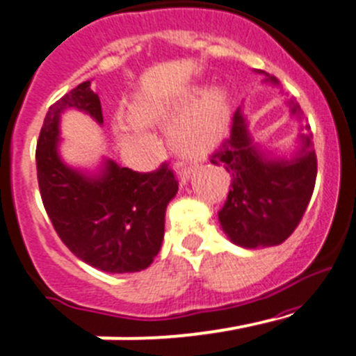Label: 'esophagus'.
I'll return each mask as SVG.
<instances>
[{"instance_id":"1","label":"esophagus","mask_w":356,"mask_h":356,"mask_svg":"<svg viewBox=\"0 0 356 356\" xmlns=\"http://www.w3.org/2000/svg\"><path fill=\"white\" fill-rule=\"evenodd\" d=\"M177 167H182V163H179ZM191 172H193V167H184L181 172H179V181H181V184H186V182L189 181Z\"/></svg>"}]
</instances>
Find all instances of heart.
Instances as JSON below:
<instances>
[{"mask_svg": "<svg viewBox=\"0 0 356 356\" xmlns=\"http://www.w3.org/2000/svg\"><path fill=\"white\" fill-rule=\"evenodd\" d=\"M163 115L165 111L140 102L133 105V118L115 119V135L122 151L126 154L137 151L142 140L140 122H152ZM227 119L228 102L225 92L219 89L205 92L172 129L175 147L189 158H200L221 140L227 129Z\"/></svg>", "mask_w": 356, "mask_h": 356, "instance_id": "heart-1", "label": "heart"}]
</instances>
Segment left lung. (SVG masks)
Wrapping results in <instances>:
<instances>
[{"label": "left lung", "instance_id": "8db88e82", "mask_svg": "<svg viewBox=\"0 0 356 356\" xmlns=\"http://www.w3.org/2000/svg\"><path fill=\"white\" fill-rule=\"evenodd\" d=\"M264 82L277 86L279 81L267 75ZM288 105L291 115L300 119V105L295 99ZM298 142L291 158H268L253 144L248 121L237 108L230 137L211 156V163L230 175V191L218 218L234 244L248 249L277 245L298 227L318 172L313 135L300 133Z\"/></svg>", "mask_w": 356, "mask_h": 356}]
</instances>
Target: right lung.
Listing matches in <instances>:
<instances>
[{
    "instance_id": "right-lung-1",
    "label": "right lung",
    "mask_w": 356,
    "mask_h": 356,
    "mask_svg": "<svg viewBox=\"0 0 356 356\" xmlns=\"http://www.w3.org/2000/svg\"><path fill=\"white\" fill-rule=\"evenodd\" d=\"M68 108L103 122L91 81L49 107L36 144V174L52 227L75 257L98 270H144L161 249L165 211L177 193V179L167 163L149 174L119 167L112 159H105L95 175L68 167L58 151L59 119Z\"/></svg>"
}]
</instances>
